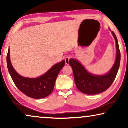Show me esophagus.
<instances>
[{"instance_id":"esophagus-1","label":"esophagus","mask_w":128,"mask_h":128,"mask_svg":"<svg viewBox=\"0 0 128 128\" xmlns=\"http://www.w3.org/2000/svg\"><path fill=\"white\" fill-rule=\"evenodd\" d=\"M70 58H71V56H67L64 58V60H65V62L66 64H69V60Z\"/></svg>"}]
</instances>
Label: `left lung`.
<instances>
[{"instance_id": "obj_1", "label": "left lung", "mask_w": 128, "mask_h": 128, "mask_svg": "<svg viewBox=\"0 0 128 128\" xmlns=\"http://www.w3.org/2000/svg\"><path fill=\"white\" fill-rule=\"evenodd\" d=\"M112 33L116 42V57L114 65L108 74L103 76L92 74L78 61L73 59L69 61L77 88L83 93L89 95L100 94L110 88L114 82L120 66V52L116 35L113 31Z\"/></svg>"}]
</instances>
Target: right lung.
I'll use <instances>...</instances> for the list:
<instances>
[{
  "instance_id": "add662e5",
  "label": "right lung",
  "mask_w": 128,
  "mask_h": 128,
  "mask_svg": "<svg viewBox=\"0 0 128 128\" xmlns=\"http://www.w3.org/2000/svg\"><path fill=\"white\" fill-rule=\"evenodd\" d=\"M7 64L8 72L18 90L28 97L40 99L47 97L53 92L58 75L64 67L65 62L63 60L55 64L45 74L35 78L21 76L15 71L10 62L9 50L7 55Z\"/></svg>"
}]
</instances>
